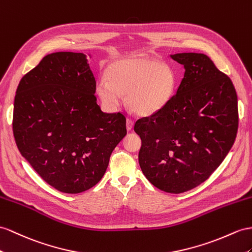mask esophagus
<instances>
[{
    "instance_id": "esophagus-1",
    "label": "esophagus",
    "mask_w": 252,
    "mask_h": 252,
    "mask_svg": "<svg viewBox=\"0 0 252 252\" xmlns=\"http://www.w3.org/2000/svg\"><path fill=\"white\" fill-rule=\"evenodd\" d=\"M133 126H134V121H133L132 119H130V118H127V119H126V130H127V131L132 130Z\"/></svg>"
}]
</instances>
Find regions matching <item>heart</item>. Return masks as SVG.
Wrapping results in <instances>:
<instances>
[{"mask_svg":"<svg viewBox=\"0 0 252 252\" xmlns=\"http://www.w3.org/2000/svg\"><path fill=\"white\" fill-rule=\"evenodd\" d=\"M175 83V74L166 63L146 57H126L107 68L106 79L98 81L95 90L108 108L117 107L122 94L133 113L148 116L169 102Z\"/></svg>","mask_w":252,"mask_h":252,"instance_id":"1","label":"heart"}]
</instances>
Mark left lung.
Listing matches in <instances>:
<instances>
[{
    "mask_svg": "<svg viewBox=\"0 0 252 252\" xmlns=\"http://www.w3.org/2000/svg\"><path fill=\"white\" fill-rule=\"evenodd\" d=\"M184 76L175 95L157 113L140 118L138 162L160 190L181 193L195 189L216 170L234 144L237 95L229 77L202 53H177Z\"/></svg>",
    "mask_w": 252,
    "mask_h": 252,
    "instance_id": "8db88e82",
    "label": "left lung"
}]
</instances>
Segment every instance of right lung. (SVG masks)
Instances as JSON below:
<instances>
[{
	"label": "right lung",
	"mask_w": 252,
	"mask_h": 252,
	"mask_svg": "<svg viewBox=\"0 0 252 252\" xmlns=\"http://www.w3.org/2000/svg\"><path fill=\"white\" fill-rule=\"evenodd\" d=\"M95 79L83 53L44 56L19 83L12 131L19 151L49 185L92 189L126 135V117L96 104Z\"/></svg>",
	"instance_id": "add662e5"
}]
</instances>
